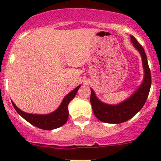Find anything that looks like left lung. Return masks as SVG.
Wrapping results in <instances>:
<instances>
[{
	"instance_id": "8db88e82",
	"label": "left lung",
	"mask_w": 161,
	"mask_h": 161,
	"mask_svg": "<svg viewBox=\"0 0 161 161\" xmlns=\"http://www.w3.org/2000/svg\"><path fill=\"white\" fill-rule=\"evenodd\" d=\"M133 46L139 52L142 57L144 78L140 86L136 92L118 104H108L100 101L91 89L90 103L95 116L100 121L110 124H120L128 121L136 114L145 104L151 86V74L148 65L147 55L143 47L138 43L136 39L130 36Z\"/></svg>"
}]
</instances>
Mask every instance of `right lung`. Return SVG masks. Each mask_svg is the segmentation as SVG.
I'll return each mask as SVG.
<instances>
[{"mask_svg": "<svg viewBox=\"0 0 161 161\" xmlns=\"http://www.w3.org/2000/svg\"><path fill=\"white\" fill-rule=\"evenodd\" d=\"M81 86L76 87L75 90L71 91L69 94L64 97L62 102L58 107L56 111L47 114H29L22 111L19 109L17 106L11 101L12 105L14 106L15 111L18 112L20 116L28 122L32 124V125L39 128V129H43V130H52V129H58L61 126L64 125L68 121L69 118V110H68V105L70 101L75 97Z\"/></svg>", "mask_w": 161, "mask_h": 161, "instance_id": "1", "label": "right lung"}]
</instances>
